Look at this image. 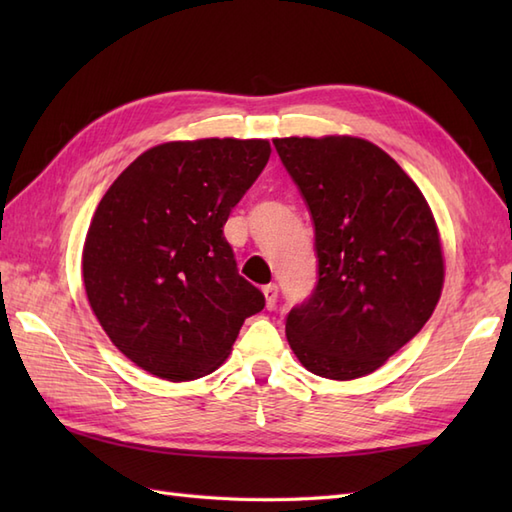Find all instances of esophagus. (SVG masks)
<instances>
[{"mask_svg":"<svg viewBox=\"0 0 512 512\" xmlns=\"http://www.w3.org/2000/svg\"><path fill=\"white\" fill-rule=\"evenodd\" d=\"M264 290V297H266V308L268 310H273L275 308V303H277V284H268V286H264L262 288Z\"/></svg>","mask_w":512,"mask_h":512,"instance_id":"esophagus-1","label":"esophagus"}]
</instances>
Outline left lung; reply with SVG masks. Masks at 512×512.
Wrapping results in <instances>:
<instances>
[{
    "label": "left lung",
    "instance_id": "left-lung-1",
    "mask_svg": "<svg viewBox=\"0 0 512 512\" xmlns=\"http://www.w3.org/2000/svg\"><path fill=\"white\" fill-rule=\"evenodd\" d=\"M314 222L319 281L286 317L308 372L372 374L438 306L444 259L427 200L398 162L354 136L275 138Z\"/></svg>",
    "mask_w": 512,
    "mask_h": 512
}]
</instances>
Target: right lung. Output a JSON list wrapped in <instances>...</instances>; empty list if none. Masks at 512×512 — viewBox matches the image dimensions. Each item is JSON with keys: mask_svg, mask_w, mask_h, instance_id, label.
Returning a JSON list of instances; mask_svg holds the SVG:
<instances>
[{"mask_svg": "<svg viewBox=\"0 0 512 512\" xmlns=\"http://www.w3.org/2000/svg\"><path fill=\"white\" fill-rule=\"evenodd\" d=\"M270 158L268 140L204 138L147 149L92 217L83 284L129 361L182 383L211 374L266 299L224 237L233 206Z\"/></svg>", "mask_w": 512, "mask_h": 512, "instance_id": "1", "label": "right lung"}]
</instances>
